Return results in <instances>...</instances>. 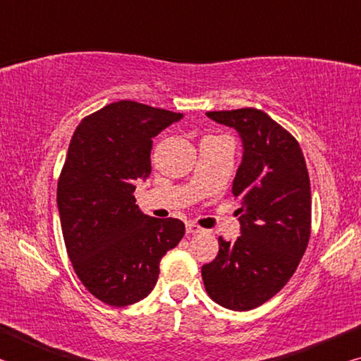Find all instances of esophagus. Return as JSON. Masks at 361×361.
I'll return each mask as SVG.
<instances>
[{"instance_id":"34e87169","label":"esophagus","mask_w":361,"mask_h":361,"mask_svg":"<svg viewBox=\"0 0 361 361\" xmlns=\"http://www.w3.org/2000/svg\"><path fill=\"white\" fill-rule=\"evenodd\" d=\"M202 231V228H200V226H197L195 223H186V232L188 234H197V232H200Z\"/></svg>"}]
</instances>
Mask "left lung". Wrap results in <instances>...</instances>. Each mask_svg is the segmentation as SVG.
<instances>
[{
    "label": "left lung",
    "instance_id": "obj_1",
    "mask_svg": "<svg viewBox=\"0 0 361 361\" xmlns=\"http://www.w3.org/2000/svg\"><path fill=\"white\" fill-rule=\"evenodd\" d=\"M239 132L242 164L232 183L240 202V237L218 239L202 266L209 296L231 310H252L283 288L307 248L312 223L310 180L298 140L256 108L209 111Z\"/></svg>",
    "mask_w": 361,
    "mask_h": 361
}]
</instances>
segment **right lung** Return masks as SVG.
Returning <instances> with one entry per match:
<instances>
[{
    "mask_svg": "<svg viewBox=\"0 0 361 361\" xmlns=\"http://www.w3.org/2000/svg\"><path fill=\"white\" fill-rule=\"evenodd\" d=\"M181 118L121 100L85 116L73 133L57 185L63 240L79 280L108 305L148 296L162 256L185 235L180 219L143 215L133 197L135 181L151 173L152 138Z\"/></svg>",
    "mask_w": 361,
    "mask_h": 361,
    "instance_id": "1",
    "label": "right lung"
}]
</instances>
